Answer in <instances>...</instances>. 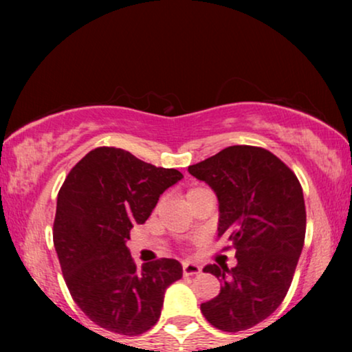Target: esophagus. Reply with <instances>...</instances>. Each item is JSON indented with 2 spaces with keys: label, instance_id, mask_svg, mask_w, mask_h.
Masks as SVG:
<instances>
[{
  "label": "esophagus",
  "instance_id": "1",
  "mask_svg": "<svg viewBox=\"0 0 352 352\" xmlns=\"http://www.w3.org/2000/svg\"><path fill=\"white\" fill-rule=\"evenodd\" d=\"M200 271L201 267L197 263L182 261V272H184V276H195V274H199Z\"/></svg>",
  "mask_w": 352,
  "mask_h": 352
}]
</instances>
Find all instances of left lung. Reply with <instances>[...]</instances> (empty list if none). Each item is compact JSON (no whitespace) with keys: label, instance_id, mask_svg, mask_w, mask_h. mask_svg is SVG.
Wrapping results in <instances>:
<instances>
[{"label":"left lung","instance_id":"left-lung-1","mask_svg":"<svg viewBox=\"0 0 352 352\" xmlns=\"http://www.w3.org/2000/svg\"><path fill=\"white\" fill-rule=\"evenodd\" d=\"M219 200L218 237L235 248L237 266L208 264L223 283L219 295L201 302L218 330H248L280 306L292 285L306 234V208L295 173L272 152L230 146L189 166Z\"/></svg>","mask_w":352,"mask_h":352}]
</instances>
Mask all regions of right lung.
Returning a JSON list of instances; mask_svg holds the SVG:
<instances>
[{
    "label": "right lung",
    "mask_w": 352,
    "mask_h": 352,
    "mask_svg": "<svg viewBox=\"0 0 352 352\" xmlns=\"http://www.w3.org/2000/svg\"><path fill=\"white\" fill-rule=\"evenodd\" d=\"M181 177L117 147L94 148L67 175L52 240L72 298L100 329L136 336L160 319L165 290L182 277V266L160 258L139 269L126 240Z\"/></svg>",
    "instance_id": "obj_1"
}]
</instances>
